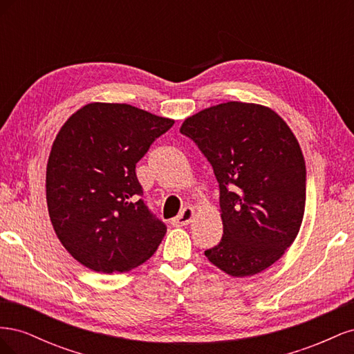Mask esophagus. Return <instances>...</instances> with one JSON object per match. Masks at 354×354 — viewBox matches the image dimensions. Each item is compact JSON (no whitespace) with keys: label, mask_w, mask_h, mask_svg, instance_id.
<instances>
[{"label":"esophagus","mask_w":354,"mask_h":354,"mask_svg":"<svg viewBox=\"0 0 354 354\" xmlns=\"http://www.w3.org/2000/svg\"><path fill=\"white\" fill-rule=\"evenodd\" d=\"M194 216H195V208L192 207H186L183 211H181L178 216L176 218H173V223L174 226L180 227V226H186V224H189L192 220H194Z\"/></svg>","instance_id":"34e87169"}]
</instances>
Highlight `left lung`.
Wrapping results in <instances>:
<instances>
[{
	"label": "left lung",
	"instance_id": "left-lung-1",
	"mask_svg": "<svg viewBox=\"0 0 354 354\" xmlns=\"http://www.w3.org/2000/svg\"><path fill=\"white\" fill-rule=\"evenodd\" d=\"M220 186L223 238L207 259L233 277L260 273L295 241L306 208V162L291 128L267 106L227 102L189 116Z\"/></svg>",
	"mask_w": 354,
	"mask_h": 354
}]
</instances>
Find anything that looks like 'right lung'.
<instances>
[{
    "instance_id": "1",
    "label": "right lung",
    "mask_w": 354,
    "mask_h": 354,
    "mask_svg": "<svg viewBox=\"0 0 354 354\" xmlns=\"http://www.w3.org/2000/svg\"><path fill=\"white\" fill-rule=\"evenodd\" d=\"M174 120L125 103H88L63 124L47 164L59 241L82 266L124 273L151 259L167 226L140 198L136 164Z\"/></svg>"
}]
</instances>
